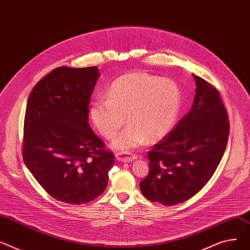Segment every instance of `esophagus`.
I'll use <instances>...</instances> for the list:
<instances>
[{
  "label": "esophagus",
  "mask_w": 250,
  "mask_h": 250,
  "mask_svg": "<svg viewBox=\"0 0 250 250\" xmlns=\"http://www.w3.org/2000/svg\"><path fill=\"white\" fill-rule=\"evenodd\" d=\"M115 157L117 160L121 161V163H130L137 158V155L130 154V153H124V152H117L115 154Z\"/></svg>",
  "instance_id": "34e87169"
}]
</instances>
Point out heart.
<instances>
[{
  "label": "heart",
  "instance_id": "1",
  "mask_svg": "<svg viewBox=\"0 0 250 250\" xmlns=\"http://www.w3.org/2000/svg\"><path fill=\"white\" fill-rule=\"evenodd\" d=\"M181 107L182 91L178 83L136 71L116 79L108 87L106 99L92 102L89 115L101 135L107 139L115 137L127 120L129 124L112 146L129 151L148 139L155 141L167 134Z\"/></svg>",
  "mask_w": 250,
  "mask_h": 250
}]
</instances>
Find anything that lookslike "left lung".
Returning a JSON list of instances; mask_svg holds the SVG:
<instances>
[{"label": "left lung", "mask_w": 250, "mask_h": 250, "mask_svg": "<svg viewBox=\"0 0 250 250\" xmlns=\"http://www.w3.org/2000/svg\"><path fill=\"white\" fill-rule=\"evenodd\" d=\"M196 97L189 112L148 151L149 172L140 182L143 196L173 206L194 197L221 161L229 137V121L218 90L193 75Z\"/></svg>", "instance_id": "8db88e82"}]
</instances>
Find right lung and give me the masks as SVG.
Listing matches in <instances>:
<instances>
[{
    "instance_id": "1",
    "label": "right lung",
    "mask_w": 250,
    "mask_h": 250,
    "mask_svg": "<svg viewBox=\"0 0 250 250\" xmlns=\"http://www.w3.org/2000/svg\"><path fill=\"white\" fill-rule=\"evenodd\" d=\"M99 77L97 66L57 67L36 83L27 102L24 163L51 197L71 205L104 192L114 166V154L87 123Z\"/></svg>"
}]
</instances>
